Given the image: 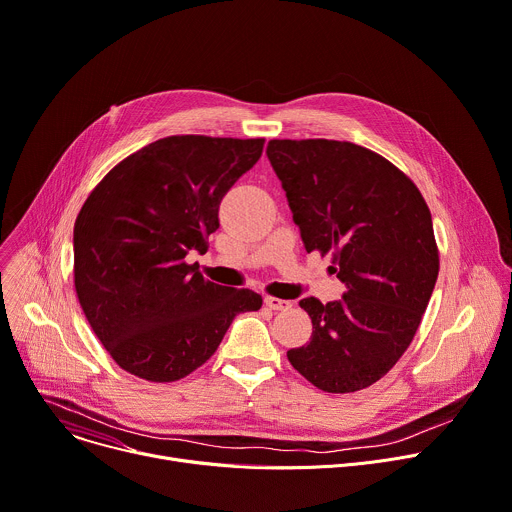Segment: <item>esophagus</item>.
Returning a JSON list of instances; mask_svg holds the SVG:
<instances>
[{
	"instance_id": "obj_1",
	"label": "esophagus",
	"mask_w": 512,
	"mask_h": 512,
	"mask_svg": "<svg viewBox=\"0 0 512 512\" xmlns=\"http://www.w3.org/2000/svg\"><path fill=\"white\" fill-rule=\"evenodd\" d=\"M265 306L269 310H288L292 304L288 300H282V298H273V296H265Z\"/></svg>"
}]
</instances>
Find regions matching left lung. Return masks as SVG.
Instances as JSON below:
<instances>
[{
    "instance_id": "obj_1",
    "label": "left lung",
    "mask_w": 512,
    "mask_h": 512,
    "mask_svg": "<svg viewBox=\"0 0 512 512\" xmlns=\"http://www.w3.org/2000/svg\"><path fill=\"white\" fill-rule=\"evenodd\" d=\"M267 159L304 249L333 253L341 300H300L312 337L288 359L318 390L347 394L384 378L408 349L431 300L439 251L416 185L353 143L269 141Z\"/></svg>"
}]
</instances>
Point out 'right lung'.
<instances>
[{"label": "right lung", "mask_w": 512, "mask_h": 512, "mask_svg": "<svg viewBox=\"0 0 512 512\" xmlns=\"http://www.w3.org/2000/svg\"><path fill=\"white\" fill-rule=\"evenodd\" d=\"M263 143L167 136L118 163L85 200L73 230L75 290L128 374L181 380L214 355L239 312L261 308L259 294L208 282L185 257L206 253L224 194Z\"/></svg>", "instance_id": "add662e5"}]
</instances>
